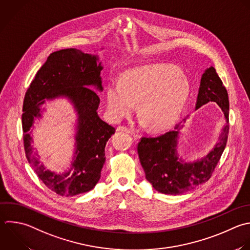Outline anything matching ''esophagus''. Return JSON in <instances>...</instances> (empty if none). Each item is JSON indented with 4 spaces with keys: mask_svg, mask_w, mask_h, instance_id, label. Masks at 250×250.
Wrapping results in <instances>:
<instances>
[{
    "mask_svg": "<svg viewBox=\"0 0 250 250\" xmlns=\"http://www.w3.org/2000/svg\"><path fill=\"white\" fill-rule=\"evenodd\" d=\"M117 131H122V132H126V133H129V134L132 132L131 129H129L128 127L123 126V125H119V126L117 127Z\"/></svg>",
    "mask_w": 250,
    "mask_h": 250,
    "instance_id": "esophagus-1",
    "label": "esophagus"
}]
</instances>
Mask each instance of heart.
Wrapping results in <instances>:
<instances>
[{
	"label": "heart",
	"mask_w": 250,
	"mask_h": 250,
	"mask_svg": "<svg viewBox=\"0 0 250 250\" xmlns=\"http://www.w3.org/2000/svg\"><path fill=\"white\" fill-rule=\"evenodd\" d=\"M189 83L177 68L154 64L134 69L122 80H112L106 92L107 109L120 120L132 113L139 104V112L153 130L171 126L180 116L188 97Z\"/></svg>",
	"instance_id": "heart-1"
}]
</instances>
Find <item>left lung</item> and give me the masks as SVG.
I'll use <instances>...</instances> for the list:
<instances>
[{"label": "left lung", "mask_w": 250, "mask_h": 250, "mask_svg": "<svg viewBox=\"0 0 250 250\" xmlns=\"http://www.w3.org/2000/svg\"><path fill=\"white\" fill-rule=\"evenodd\" d=\"M215 102L223 110L227 125L219 137L215 147L203 158L193 163L179 161L175 146L179 130L166 132L156 137H142L137 145L140 162L146 180L159 192L181 194L206 183L212 176L226 147L229 135V97L222 80L211 66L202 75L197 97L196 109L201 105ZM186 119H184L185 121Z\"/></svg>", "instance_id": "1"}]
</instances>
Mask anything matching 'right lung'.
<instances>
[{
	"label": "right lung",
	"mask_w": 250,
	"mask_h": 250,
	"mask_svg": "<svg viewBox=\"0 0 250 250\" xmlns=\"http://www.w3.org/2000/svg\"><path fill=\"white\" fill-rule=\"evenodd\" d=\"M97 61V57L76 49L55 52L38 70L24 97L22 130L26 157L41 181L62 196L77 195L95 188L105 162L106 142L115 133L113 126L99 117V94L88 87L103 90V67ZM61 95L68 96L74 102L80 118L77 159L70 171L56 174L47 170L33 153L29 130L34 117L41 116L39 106L44 102L42 100Z\"/></svg>",
	"instance_id": "1"
}]
</instances>
